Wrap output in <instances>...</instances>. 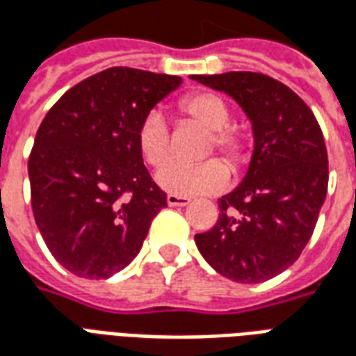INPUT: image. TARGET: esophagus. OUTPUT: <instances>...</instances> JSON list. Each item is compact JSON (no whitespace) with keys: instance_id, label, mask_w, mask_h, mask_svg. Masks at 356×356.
Instances as JSON below:
<instances>
[{"instance_id":"obj_1","label":"esophagus","mask_w":356,"mask_h":356,"mask_svg":"<svg viewBox=\"0 0 356 356\" xmlns=\"http://www.w3.org/2000/svg\"><path fill=\"white\" fill-rule=\"evenodd\" d=\"M168 204L170 206H188L191 204V198L188 196H177V194H168Z\"/></svg>"}]
</instances>
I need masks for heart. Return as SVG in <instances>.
<instances>
[{
    "mask_svg": "<svg viewBox=\"0 0 356 356\" xmlns=\"http://www.w3.org/2000/svg\"><path fill=\"white\" fill-rule=\"evenodd\" d=\"M181 120L208 129V139L202 148V158L216 154L217 150L227 158L232 171H240L252 156V131L244 125L231 124L229 104L216 93L194 91L177 102ZM137 148L145 162L162 165L170 158V131L158 112H148L137 127ZM162 188L177 196H196L221 191L229 183V168L221 160L211 158L194 165L168 163L158 171Z\"/></svg>",
    "mask_w": 356,
    "mask_h": 356,
    "instance_id": "heart-1",
    "label": "heart"
}]
</instances>
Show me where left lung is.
<instances>
[{"label":"left lung","mask_w":356,"mask_h":356,"mask_svg":"<svg viewBox=\"0 0 356 356\" xmlns=\"http://www.w3.org/2000/svg\"><path fill=\"white\" fill-rule=\"evenodd\" d=\"M238 102L254 129L244 181L221 196L219 219L194 236L219 275L259 284L298 261L326 191L328 152L313 110L288 86L259 72L191 76Z\"/></svg>","instance_id":"8db88e82"}]
</instances>
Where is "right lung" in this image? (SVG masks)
Returning a JSON list of instances; mask_svg holds the SVG:
<instances>
[{
    "instance_id": "add662e5",
    "label": "right lung",
    "mask_w": 356,
    "mask_h": 356,
    "mask_svg": "<svg viewBox=\"0 0 356 356\" xmlns=\"http://www.w3.org/2000/svg\"><path fill=\"white\" fill-rule=\"evenodd\" d=\"M179 76L114 66L58 99L28 158L32 211L53 257L80 278H108L137 257L168 196L137 148L140 120Z\"/></svg>"
}]
</instances>
